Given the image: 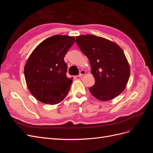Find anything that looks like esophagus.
<instances>
[{
    "label": "esophagus",
    "mask_w": 153,
    "mask_h": 153,
    "mask_svg": "<svg viewBox=\"0 0 153 153\" xmlns=\"http://www.w3.org/2000/svg\"><path fill=\"white\" fill-rule=\"evenodd\" d=\"M85 73H86V71H84V70H82V71H80L79 75H78V77H82L83 75H85Z\"/></svg>",
    "instance_id": "obj_1"
}]
</instances>
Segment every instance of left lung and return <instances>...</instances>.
Returning a JSON list of instances; mask_svg holds the SVG:
<instances>
[{
	"instance_id": "left-lung-1",
	"label": "left lung",
	"mask_w": 153,
	"mask_h": 153,
	"mask_svg": "<svg viewBox=\"0 0 153 153\" xmlns=\"http://www.w3.org/2000/svg\"><path fill=\"white\" fill-rule=\"evenodd\" d=\"M78 47L89 59L95 84L91 93L101 101L119 96L126 88L130 69L119 45L101 37L91 34L76 37Z\"/></svg>"
}]
</instances>
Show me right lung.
Returning <instances> with one entry per match:
<instances>
[{
  "instance_id": "obj_1",
  "label": "right lung",
  "mask_w": 153,
  "mask_h": 153,
  "mask_svg": "<svg viewBox=\"0 0 153 153\" xmlns=\"http://www.w3.org/2000/svg\"><path fill=\"white\" fill-rule=\"evenodd\" d=\"M75 41L74 37L54 35L41 42L27 60L24 68L27 85L41 102L57 104L67 96L72 78L66 76L64 58Z\"/></svg>"
}]
</instances>
